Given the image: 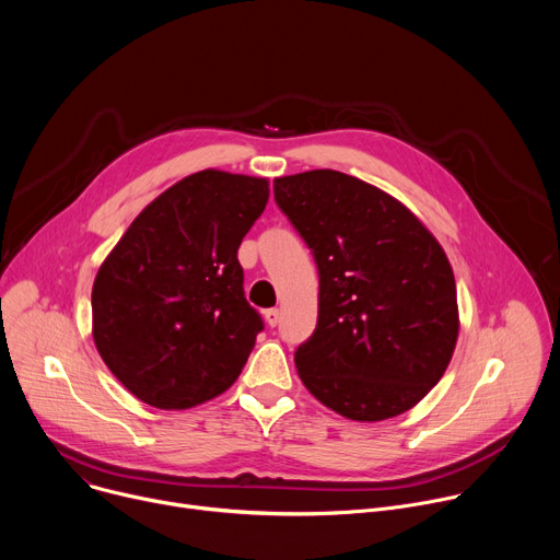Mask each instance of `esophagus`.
Returning <instances> with one entry per match:
<instances>
[{
    "label": "esophagus",
    "instance_id": "34e87169",
    "mask_svg": "<svg viewBox=\"0 0 560 560\" xmlns=\"http://www.w3.org/2000/svg\"><path fill=\"white\" fill-rule=\"evenodd\" d=\"M264 316H266V324H268L270 328H275V326L279 324L281 312H279V307H270V310H266V312H264Z\"/></svg>",
    "mask_w": 560,
    "mask_h": 560
}]
</instances>
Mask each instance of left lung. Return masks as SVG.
I'll use <instances>...</instances> for the list:
<instances>
[{
  "label": "left lung",
  "instance_id": "8db88e82",
  "mask_svg": "<svg viewBox=\"0 0 560 560\" xmlns=\"http://www.w3.org/2000/svg\"><path fill=\"white\" fill-rule=\"evenodd\" d=\"M318 268L314 335L294 352L310 394L350 421L415 408L458 339L454 272L436 236L381 188L339 171L275 179Z\"/></svg>",
  "mask_w": 560,
  "mask_h": 560
}]
</instances>
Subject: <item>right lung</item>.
<instances>
[{
  "label": "right lung",
  "mask_w": 560,
  "mask_h": 560,
  "mask_svg": "<svg viewBox=\"0 0 560 560\" xmlns=\"http://www.w3.org/2000/svg\"><path fill=\"white\" fill-rule=\"evenodd\" d=\"M268 197L266 177L188 175L135 217L100 266L93 339L139 401L188 410L242 374L264 324L236 250Z\"/></svg>",
  "instance_id": "right-lung-1"
}]
</instances>
